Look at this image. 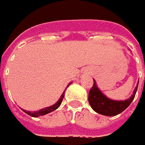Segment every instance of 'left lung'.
Wrapping results in <instances>:
<instances>
[{
    "mask_svg": "<svg viewBox=\"0 0 145 145\" xmlns=\"http://www.w3.org/2000/svg\"><path fill=\"white\" fill-rule=\"evenodd\" d=\"M139 81L136 84L132 95L124 101H116L108 98L99 89L96 80L93 79V86L88 93V101L91 109L100 114L105 116H115L121 114L132 102L138 88Z\"/></svg>",
    "mask_w": 145,
    "mask_h": 145,
    "instance_id": "8db88e82",
    "label": "left lung"
}]
</instances>
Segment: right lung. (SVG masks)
<instances>
[{
	"label": "right lung",
	"mask_w": 145,
	"mask_h": 145,
	"mask_svg": "<svg viewBox=\"0 0 145 145\" xmlns=\"http://www.w3.org/2000/svg\"><path fill=\"white\" fill-rule=\"evenodd\" d=\"M72 84V82H71L69 84L67 85V87L66 88H68L70 85ZM64 94H65V91H63V93L61 94V96L59 98V100L55 103L53 105H51V106H48V107H46V108H44V109H41V110H38V111H35V112H31V111H27V110H22L23 112H25L26 114H27L28 115L31 117H34V118H37V117L39 116H43V115H45V114H49V113H51V112H53L54 110H56L61 104V101H62V100H63V98H64Z\"/></svg>",
	"instance_id": "obj_1"
}]
</instances>
